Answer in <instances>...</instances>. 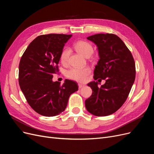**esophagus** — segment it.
<instances>
[{
	"label": "esophagus",
	"instance_id": "obj_1",
	"mask_svg": "<svg viewBox=\"0 0 154 154\" xmlns=\"http://www.w3.org/2000/svg\"><path fill=\"white\" fill-rule=\"evenodd\" d=\"M85 87V85H83V84H80V83L78 84V87H79V88H83V87Z\"/></svg>",
	"mask_w": 154,
	"mask_h": 154
}]
</instances>
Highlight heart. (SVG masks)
<instances>
[{
    "label": "heart",
    "mask_w": 154,
    "mask_h": 154,
    "mask_svg": "<svg viewBox=\"0 0 154 154\" xmlns=\"http://www.w3.org/2000/svg\"><path fill=\"white\" fill-rule=\"evenodd\" d=\"M75 50L82 55L88 57L93 53L92 46L87 41H79L74 45ZM71 54V50L69 48H65L60 54V61L63 63H66ZM91 72V69L88 67L83 68H72L67 72L66 76L68 78L73 79L79 82H85L87 79L88 75Z\"/></svg>",
    "instance_id": "heart-1"
}]
</instances>
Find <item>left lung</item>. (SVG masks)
<instances>
[{"instance_id":"left-lung-1","label":"left lung","mask_w":154,"mask_h":154,"mask_svg":"<svg viewBox=\"0 0 154 154\" xmlns=\"http://www.w3.org/2000/svg\"><path fill=\"white\" fill-rule=\"evenodd\" d=\"M87 39L97 45L99 51L94 79H106V83L100 88L97 82L88 83L92 94L85 100V107L95 116H108L117 111L128 97L135 80L134 60L122 40L115 34H95Z\"/></svg>"}]
</instances>
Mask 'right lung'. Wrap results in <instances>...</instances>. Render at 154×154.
Instances as JSON below:
<instances>
[{
    "instance_id": "obj_1",
    "label": "right lung",
    "mask_w": 154,
    "mask_h": 154,
    "mask_svg": "<svg viewBox=\"0 0 154 154\" xmlns=\"http://www.w3.org/2000/svg\"><path fill=\"white\" fill-rule=\"evenodd\" d=\"M72 35L50 34L38 36L21 58L18 82L26 101L37 113L45 116L59 115L65 110L70 95L78 90L69 79L52 81L59 72L58 63L66 42Z\"/></svg>"
}]
</instances>
